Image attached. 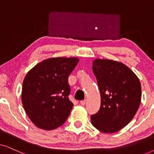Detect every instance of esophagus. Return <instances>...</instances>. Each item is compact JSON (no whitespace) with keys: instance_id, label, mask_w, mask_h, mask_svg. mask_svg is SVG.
Returning a JSON list of instances; mask_svg holds the SVG:
<instances>
[{"instance_id":"34e87169","label":"esophagus","mask_w":154,"mask_h":154,"mask_svg":"<svg viewBox=\"0 0 154 154\" xmlns=\"http://www.w3.org/2000/svg\"><path fill=\"white\" fill-rule=\"evenodd\" d=\"M86 102H87V100H82V101H81V104L82 105V106H85V104H86Z\"/></svg>"}]
</instances>
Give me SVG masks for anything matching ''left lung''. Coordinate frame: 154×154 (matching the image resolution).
<instances>
[{"instance_id":"8db88e82","label":"left lung","mask_w":154,"mask_h":154,"mask_svg":"<svg viewBox=\"0 0 154 154\" xmlns=\"http://www.w3.org/2000/svg\"><path fill=\"white\" fill-rule=\"evenodd\" d=\"M92 71L101 95V106L90 116L94 128L104 133H113L127 125L137 111L142 98L140 81L123 63L95 59Z\"/></svg>"}]
</instances>
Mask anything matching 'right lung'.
<instances>
[{
    "label": "right lung",
    "instance_id": "add662e5",
    "mask_svg": "<svg viewBox=\"0 0 154 154\" xmlns=\"http://www.w3.org/2000/svg\"><path fill=\"white\" fill-rule=\"evenodd\" d=\"M79 62L76 57L47 59L26 73L22 84V102L36 127L51 130L66 121L73 105L68 97V77Z\"/></svg>",
    "mask_w": 154,
    "mask_h": 154
}]
</instances>
